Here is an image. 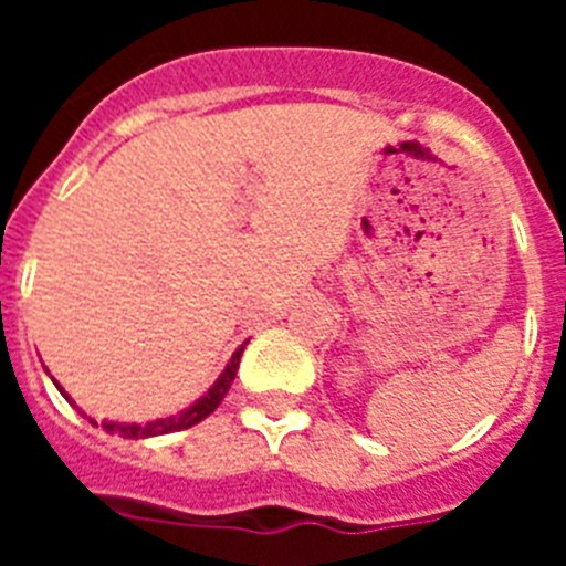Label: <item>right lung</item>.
Instances as JSON below:
<instances>
[{"label": "right lung", "mask_w": 566, "mask_h": 566, "mask_svg": "<svg viewBox=\"0 0 566 566\" xmlns=\"http://www.w3.org/2000/svg\"><path fill=\"white\" fill-rule=\"evenodd\" d=\"M240 354H243V345H240L238 352L232 354V359H229V363H227V368H223V371H221V377L214 379L212 388H209V391L203 394L201 399H195V402L189 405V408H184V411L172 413V417L153 419V422H142V424H138V422H102V428L107 433H118V437H124V439H149V437H164V433L187 431V428L198 424V422H201V419H207L209 413H212L214 408H218V405L223 402V397H227V391H229V388H232V382H234V374H238ZM53 382H56V379H53ZM56 388H59V391H62V397L67 399L70 405H76V402H73V399H70V394L64 391L62 385L56 382ZM84 419H87V422H93V424H98L96 419L87 417V413H84Z\"/></svg>", "instance_id": "obj_1"}]
</instances>
